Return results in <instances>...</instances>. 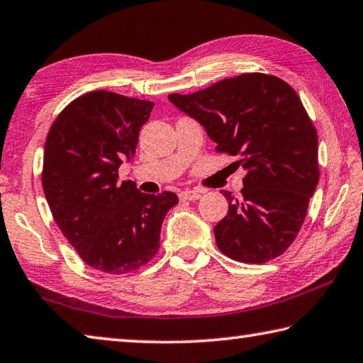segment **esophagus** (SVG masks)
<instances>
[{
	"label": "esophagus",
	"mask_w": 363,
	"mask_h": 363,
	"mask_svg": "<svg viewBox=\"0 0 363 363\" xmlns=\"http://www.w3.org/2000/svg\"><path fill=\"white\" fill-rule=\"evenodd\" d=\"M179 196H181V200H189V201H195V200H199L200 196H201V194L200 192H196V190H182V192L179 194Z\"/></svg>",
	"instance_id": "obj_1"
}]
</instances>
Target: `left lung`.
<instances>
[{
    "label": "left lung",
    "mask_w": 363,
    "mask_h": 363,
    "mask_svg": "<svg viewBox=\"0 0 363 363\" xmlns=\"http://www.w3.org/2000/svg\"><path fill=\"white\" fill-rule=\"evenodd\" d=\"M199 121L217 152L247 171L241 199L222 190L228 214L214 227L222 254L265 263L292 245L319 182L318 131L296 91L282 79L247 72L190 95H169Z\"/></svg>",
    "instance_id": "8db88e82"
}]
</instances>
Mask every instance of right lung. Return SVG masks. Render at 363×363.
I'll list each match as a JSON object with an SVG mask.
<instances>
[{"mask_svg": "<svg viewBox=\"0 0 363 363\" xmlns=\"http://www.w3.org/2000/svg\"><path fill=\"white\" fill-rule=\"evenodd\" d=\"M152 101L96 90L76 98L49 130L43 189L65 238L89 267L109 274L141 268L159 252L162 222L177 195L141 194L118 181L135 155Z\"/></svg>", "mask_w": 363, "mask_h": 363, "instance_id": "1", "label": "right lung"}]
</instances>
